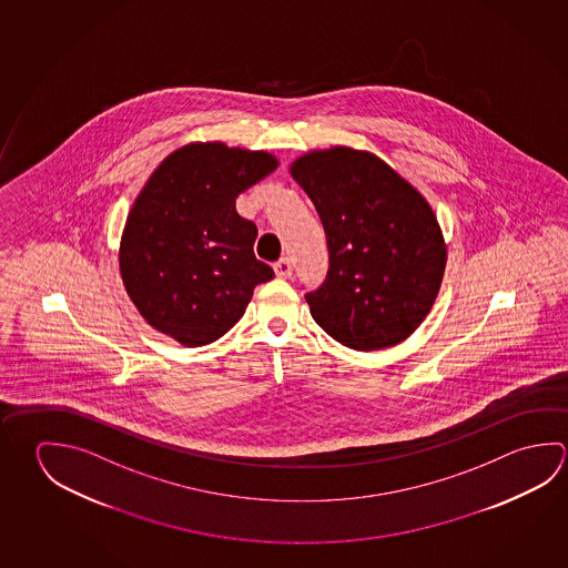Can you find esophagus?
Segmentation results:
<instances>
[{
    "label": "esophagus",
    "mask_w": 568,
    "mask_h": 568,
    "mask_svg": "<svg viewBox=\"0 0 568 568\" xmlns=\"http://www.w3.org/2000/svg\"><path fill=\"white\" fill-rule=\"evenodd\" d=\"M273 270H275V275L281 277V280H287L288 275L293 273V265H291V260L288 257H281L275 265H273Z\"/></svg>",
    "instance_id": "esophagus-1"
}]
</instances>
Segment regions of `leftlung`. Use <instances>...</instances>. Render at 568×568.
Segmentation results:
<instances>
[{"label":"left lung","instance_id":"1","mask_svg":"<svg viewBox=\"0 0 568 568\" xmlns=\"http://www.w3.org/2000/svg\"><path fill=\"white\" fill-rule=\"evenodd\" d=\"M291 175L313 201L328 271L305 293L318 327L357 351L393 347L427 317L447 247L427 200L368 151H311Z\"/></svg>","mask_w":568,"mask_h":568}]
</instances>
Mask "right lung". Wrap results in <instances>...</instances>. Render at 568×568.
<instances>
[{"instance_id": "add662e5", "label": "right lung", "mask_w": 568, "mask_h": 568, "mask_svg": "<svg viewBox=\"0 0 568 568\" xmlns=\"http://www.w3.org/2000/svg\"><path fill=\"white\" fill-rule=\"evenodd\" d=\"M277 165L265 151L213 141L173 151L153 171L120 247L121 280L151 327L185 347L210 345L243 317L253 288L273 280L253 253L257 227L235 200Z\"/></svg>"}]
</instances>
